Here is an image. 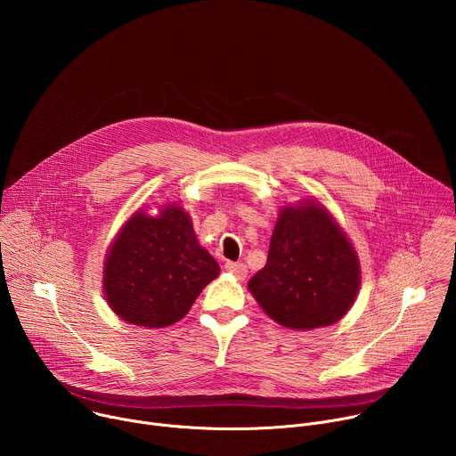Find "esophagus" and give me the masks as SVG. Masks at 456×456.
Here are the masks:
<instances>
[{"instance_id": "esophagus-1", "label": "esophagus", "mask_w": 456, "mask_h": 456, "mask_svg": "<svg viewBox=\"0 0 456 456\" xmlns=\"http://www.w3.org/2000/svg\"><path fill=\"white\" fill-rule=\"evenodd\" d=\"M225 271H227L229 274H232L234 278H238V280H245V278H247V267H245L243 264H232V262H229V264H225Z\"/></svg>"}]
</instances>
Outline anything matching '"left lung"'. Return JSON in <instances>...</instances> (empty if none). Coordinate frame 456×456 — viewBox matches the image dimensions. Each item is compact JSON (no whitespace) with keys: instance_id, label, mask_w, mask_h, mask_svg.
Returning <instances> with one entry per match:
<instances>
[{"instance_id":"left-lung-1","label":"left lung","mask_w":456,"mask_h":456,"mask_svg":"<svg viewBox=\"0 0 456 456\" xmlns=\"http://www.w3.org/2000/svg\"><path fill=\"white\" fill-rule=\"evenodd\" d=\"M247 287L264 312L285 329L330 327L357 297L359 256L327 208L301 200L280 209L267 264Z\"/></svg>"}]
</instances>
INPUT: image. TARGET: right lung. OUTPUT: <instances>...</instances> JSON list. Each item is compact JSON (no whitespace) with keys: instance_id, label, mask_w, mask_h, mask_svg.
<instances>
[{"instance_id":"add662e5","label":"right lung","mask_w":456,"mask_h":456,"mask_svg":"<svg viewBox=\"0 0 456 456\" xmlns=\"http://www.w3.org/2000/svg\"><path fill=\"white\" fill-rule=\"evenodd\" d=\"M218 274L191 216L169 202L155 216L144 208L135 211L120 227L106 252L102 290L122 321L164 329L180 321Z\"/></svg>"}]
</instances>
